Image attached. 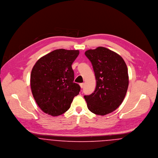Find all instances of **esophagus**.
I'll use <instances>...</instances> for the list:
<instances>
[{
	"mask_svg": "<svg viewBox=\"0 0 158 158\" xmlns=\"http://www.w3.org/2000/svg\"><path fill=\"white\" fill-rule=\"evenodd\" d=\"M80 86L81 88H84V86H85V84H84V83H80Z\"/></svg>",
	"mask_w": 158,
	"mask_h": 158,
	"instance_id": "esophagus-1",
	"label": "esophagus"
}]
</instances>
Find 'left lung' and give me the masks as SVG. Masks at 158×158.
<instances>
[{
  "mask_svg": "<svg viewBox=\"0 0 158 158\" xmlns=\"http://www.w3.org/2000/svg\"><path fill=\"white\" fill-rule=\"evenodd\" d=\"M95 73L96 88L89 95H85L89 110L105 115L115 111L122 103L128 87V68L117 53L98 47L85 52Z\"/></svg>",
  "mask_w": 158,
  "mask_h": 158,
  "instance_id": "1",
  "label": "left lung"
}]
</instances>
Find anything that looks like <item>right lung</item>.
Masks as SVG:
<instances>
[{
    "label": "right lung",
    "mask_w": 158,
    "mask_h": 158,
    "mask_svg": "<svg viewBox=\"0 0 158 158\" xmlns=\"http://www.w3.org/2000/svg\"><path fill=\"white\" fill-rule=\"evenodd\" d=\"M78 50H55L39 59L31 70L30 86L41 110L52 116L66 112L80 86L73 82L72 64Z\"/></svg>",
    "instance_id": "1"
}]
</instances>
